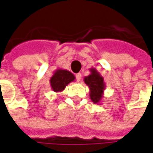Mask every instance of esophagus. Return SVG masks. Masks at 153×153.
Masks as SVG:
<instances>
[{
    "label": "esophagus",
    "instance_id": "34e87169",
    "mask_svg": "<svg viewBox=\"0 0 153 153\" xmlns=\"http://www.w3.org/2000/svg\"><path fill=\"white\" fill-rule=\"evenodd\" d=\"M76 81H77V82H80V81H81V78H82V74H76Z\"/></svg>",
    "mask_w": 153,
    "mask_h": 153
}]
</instances>
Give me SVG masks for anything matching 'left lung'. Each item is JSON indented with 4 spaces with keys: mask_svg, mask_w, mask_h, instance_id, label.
I'll list each match as a JSON object with an SVG mask.
<instances>
[{
    "mask_svg": "<svg viewBox=\"0 0 153 153\" xmlns=\"http://www.w3.org/2000/svg\"><path fill=\"white\" fill-rule=\"evenodd\" d=\"M90 74L83 78L86 85L89 88V96L93 102L100 105L104 97L105 83L104 77L97 71L95 68H90Z\"/></svg>",
    "mask_w": 153,
    "mask_h": 153,
    "instance_id": "left-lung-1",
    "label": "left lung"
}]
</instances>
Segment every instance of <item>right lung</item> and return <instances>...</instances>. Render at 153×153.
<instances>
[{
    "label": "right lung",
    "mask_w": 153,
    "mask_h": 153,
    "mask_svg": "<svg viewBox=\"0 0 153 153\" xmlns=\"http://www.w3.org/2000/svg\"><path fill=\"white\" fill-rule=\"evenodd\" d=\"M75 79V76L71 71L64 69H57L49 80L51 89L55 93H60Z\"/></svg>",
    "instance_id": "1"
}]
</instances>
